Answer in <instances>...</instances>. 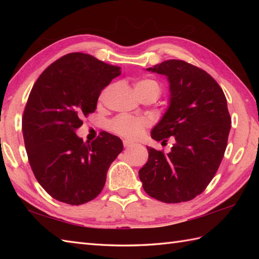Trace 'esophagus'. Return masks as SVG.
<instances>
[{"mask_svg": "<svg viewBox=\"0 0 259 259\" xmlns=\"http://www.w3.org/2000/svg\"><path fill=\"white\" fill-rule=\"evenodd\" d=\"M123 146H124V148L133 147L134 146V142L130 141V140H123Z\"/></svg>", "mask_w": 259, "mask_h": 259, "instance_id": "34e87169", "label": "esophagus"}]
</instances>
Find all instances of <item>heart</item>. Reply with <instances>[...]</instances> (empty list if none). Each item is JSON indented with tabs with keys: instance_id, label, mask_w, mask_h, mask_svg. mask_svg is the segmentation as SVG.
I'll return each instance as SVG.
<instances>
[{
	"instance_id": "b5f03b06",
	"label": "heart",
	"mask_w": 259,
	"mask_h": 259,
	"mask_svg": "<svg viewBox=\"0 0 259 259\" xmlns=\"http://www.w3.org/2000/svg\"><path fill=\"white\" fill-rule=\"evenodd\" d=\"M136 93L140 95L141 92H146L149 90H155L158 96L160 93V85L158 84V82L151 79H145L140 80L135 85ZM107 91H103L102 95L100 96V100H103L106 97ZM149 125V120L145 117H133V115H126L121 114L115 117L111 122H110L109 126L110 130L113 134L124 137L128 139H137L144 133V130Z\"/></svg>"
}]
</instances>
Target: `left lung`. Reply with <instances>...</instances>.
Segmentation results:
<instances>
[{
    "label": "left lung",
    "mask_w": 259,
    "mask_h": 259,
    "mask_svg": "<svg viewBox=\"0 0 259 259\" xmlns=\"http://www.w3.org/2000/svg\"><path fill=\"white\" fill-rule=\"evenodd\" d=\"M147 70L170 83V106L151 137L162 144L171 138L174 146L167 155L147 147L149 158L139 178L159 201H189L207 188L223 160L232 124L226 97L210 74L183 60Z\"/></svg>",
    "instance_id": "obj_1"
}]
</instances>
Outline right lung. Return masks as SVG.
Returning a JSON list of instances; mask_svg holds the SVG:
<instances>
[{"instance_id":"obj_1","label":"right lung","mask_w":259,"mask_h":259,"mask_svg":"<svg viewBox=\"0 0 259 259\" xmlns=\"http://www.w3.org/2000/svg\"><path fill=\"white\" fill-rule=\"evenodd\" d=\"M120 73L119 67L73 52L49 65L33 85L22 117L24 145L36 180L54 199L78 206L102 191L122 141L102 131L88 144L74 131Z\"/></svg>"}]
</instances>
